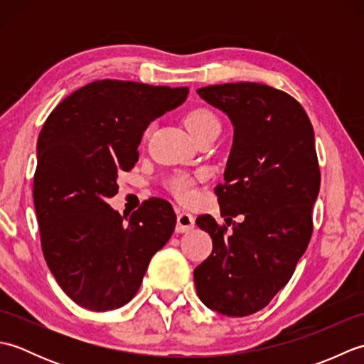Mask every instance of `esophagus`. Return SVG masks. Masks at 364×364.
<instances>
[{
	"instance_id": "1",
	"label": "esophagus",
	"mask_w": 364,
	"mask_h": 364,
	"mask_svg": "<svg viewBox=\"0 0 364 364\" xmlns=\"http://www.w3.org/2000/svg\"><path fill=\"white\" fill-rule=\"evenodd\" d=\"M196 227L194 215L186 211H178L176 213V233H188Z\"/></svg>"
}]
</instances>
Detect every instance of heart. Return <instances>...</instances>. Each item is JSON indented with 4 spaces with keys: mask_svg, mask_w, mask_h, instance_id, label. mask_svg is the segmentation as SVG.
I'll list each match as a JSON object with an SVG mask.
<instances>
[{
    "mask_svg": "<svg viewBox=\"0 0 364 364\" xmlns=\"http://www.w3.org/2000/svg\"><path fill=\"white\" fill-rule=\"evenodd\" d=\"M186 125L192 133V136L196 137L210 128H214V127L220 128V122L218 119V115H215L213 111L200 107V109H196L188 114ZM170 188H172L173 194L180 200H183V202H191V200L196 198L194 181H192L186 175L175 176L172 183H170Z\"/></svg>",
    "mask_w": 364,
    "mask_h": 364,
    "instance_id": "1",
    "label": "heart"
}]
</instances>
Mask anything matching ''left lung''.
Returning a JSON list of instances; mask_svg holds the SVG:
<instances>
[{
  "instance_id": "8db88e82",
  "label": "left lung",
  "mask_w": 364,
  "mask_h": 364,
  "mask_svg": "<svg viewBox=\"0 0 364 364\" xmlns=\"http://www.w3.org/2000/svg\"><path fill=\"white\" fill-rule=\"evenodd\" d=\"M197 94L235 127L225 183L214 192L225 222H242L228 231L230 223L198 215L213 252L194 270L196 289L211 310L244 318L284 288L310 244L321 188L314 131L296 98L266 84H215Z\"/></svg>"
}]
</instances>
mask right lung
<instances>
[{"instance_id": "right-lung-1", "label": "right lung", "mask_w": 364, "mask_h": 364, "mask_svg": "<svg viewBox=\"0 0 364 364\" xmlns=\"http://www.w3.org/2000/svg\"><path fill=\"white\" fill-rule=\"evenodd\" d=\"M188 87L119 80L87 84L63 100L37 141L34 206L42 252L58 284L90 311L136 296L176 215L162 198L145 200L128 222L107 205L117 176L139 159L150 122L188 98Z\"/></svg>"}]
</instances>
